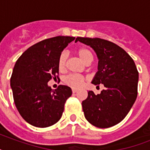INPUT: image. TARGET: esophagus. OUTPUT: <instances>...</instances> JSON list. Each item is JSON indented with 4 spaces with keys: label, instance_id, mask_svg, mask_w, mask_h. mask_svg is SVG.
Segmentation results:
<instances>
[{
    "label": "esophagus",
    "instance_id": "34e87169",
    "mask_svg": "<svg viewBox=\"0 0 150 150\" xmlns=\"http://www.w3.org/2000/svg\"><path fill=\"white\" fill-rule=\"evenodd\" d=\"M78 90L77 89H72V93H77Z\"/></svg>",
    "mask_w": 150,
    "mask_h": 150
}]
</instances>
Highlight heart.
<instances>
[{"instance_id": "1", "label": "heart", "mask_w": 150, "mask_h": 150, "mask_svg": "<svg viewBox=\"0 0 150 150\" xmlns=\"http://www.w3.org/2000/svg\"><path fill=\"white\" fill-rule=\"evenodd\" d=\"M76 53H77L78 56L80 57V59L86 64L90 63L93 61V54L90 52V50L86 49V48H79V49H78ZM67 59H68V54L66 52H62L59 57L58 60V68L61 71L64 70L65 68ZM84 81L85 78L83 76L79 75H75V74L67 75L64 79V83L71 88H74V89L80 88L83 85Z\"/></svg>"}]
</instances>
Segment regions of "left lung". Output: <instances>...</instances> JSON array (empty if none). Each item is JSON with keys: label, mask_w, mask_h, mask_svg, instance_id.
Returning a JSON list of instances; mask_svg holds the SVG:
<instances>
[{"label": "left lung", "mask_w": 150, "mask_h": 150, "mask_svg": "<svg viewBox=\"0 0 150 150\" xmlns=\"http://www.w3.org/2000/svg\"><path fill=\"white\" fill-rule=\"evenodd\" d=\"M78 41L96 52L98 71L92 83L105 87L97 95L88 92V97L82 103L85 117L97 128L112 127L125 117L137 98L139 72L135 64L125 50L110 41L77 37Z\"/></svg>", "instance_id": "left-lung-1"}]
</instances>
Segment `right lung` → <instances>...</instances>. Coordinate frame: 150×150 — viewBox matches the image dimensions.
Returning <instances> with one entry per match:
<instances>
[{
    "instance_id": "1",
    "label": "right lung",
    "mask_w": 150,
    "mask_h": 150,
    "mask_svg": "<svg viewBox=\"0 0 150 150\" xmlns=\"http://www.w3.org/2000/svg\"><path fill=\"white\" fill-rule=\"evenodd\" d=\"M73 36H55L34 44L18 59L11 77L15 106L25 121L37 128H47L61 119L67 99L72 92L61 85L55 90L48 86L58 79L61 52Z\"/></svg>"
}]
</instances>
